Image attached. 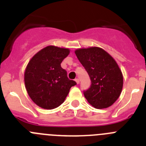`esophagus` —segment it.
Listing matches in <instances>:
<instances>
[{
  "mask_svg": "<svg viewBox=\"0 0 146 146\" xmlns=\"http://www.w3.org/2000/svg\"><path fill=\"white\" fill-rule=\"evenodd\" d=\"M75 81L77 83V84H78L80 83V81H79V79H78V78H76V79H75Z\"/></svg>",
  "mask_w": 146,
  "mask_h": 146,
  "instance_id": "1",
  "label": "esophagus"
}]
</instances>
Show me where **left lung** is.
<instances>
[{"mask_svg": "<svg viewBox=\"0 0 146 146\" xmlns=\"http://www.w3.org/2000/svg\"><path fill=\"white\" fill-rule=\"evenodd\" d=\"M75 53L92 82L89 88L84 92L88 103L96 109L112 105L123 86V76L116 61L100 47L78 49Z\"/></svg>", "mask_w": 146, "mask_h": 146, "instance_id": "8db88e82", "label": "left lung"}]
</instances>
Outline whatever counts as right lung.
I'll return each instance as SVG.
<instances>
[{
  "mask_svg": "<svg viewBox=\"0 0 146 146\" xmlns=\"http://www.w3.org/2000/svg\"><path fill=\"white\" fill-rule=\"evenodd\" d=\"M70 53L66 48L47 46L30 60L24 73V83L29 96L36 105L46 110L59 107L70 88L76 85L70 80L61 62Z\"/></svg>",
  "mask_w": 146,
  "mask_h": 146,
  "instance_id": "obj_1",
  "label": "right lung"
}]
</instances>
